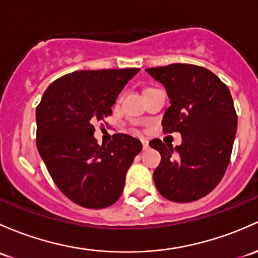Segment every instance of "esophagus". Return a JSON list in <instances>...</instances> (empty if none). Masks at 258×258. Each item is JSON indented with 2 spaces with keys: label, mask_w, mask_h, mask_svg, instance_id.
<instances>
[{
  "label": "esophagus",
  "mask_w": 258,
  "mask_h": 258,
  "mask_svg": "<svg viewBox=\"0 0 258 258\" xmlns=\"http://www.w3.org/2000/svg\"><path fill=\"white\" fill-rule=\"evenodd\" d=\"M142 141V146H143V150H147L148 147H150V145H148V141L146 140V138H143V140H141Z\"/></svg>",
  "instance_id": "obj_1"
}]
</instances>
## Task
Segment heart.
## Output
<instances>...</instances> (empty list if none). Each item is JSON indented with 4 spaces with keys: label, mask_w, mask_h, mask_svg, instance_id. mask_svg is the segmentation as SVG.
Instances as JSON below:
<instances>
[{
    "label": "heart",
    "mask_w": 258,
    "mask_h": 258,
    "mask_svg": "<svg viewBox=\"0 0 258 258\" xmlns=\"http://www.w3.org/2000/svg\"><path fill=\"white\" fill-rule=\"evenodd\" d=\"M154 89H157V88H148V89H146V91H150V90H154ZM145 91V93H146Z\"/></svg>",
    "instance_id": "b5f03b06"
}]
</instances>
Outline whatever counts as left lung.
Listing matches in <instances>:
<instances>
[{
  "label": "left lung",
  "mask_w": 258,
  "mask_h": 258,
  "mask_svg": "<svg viewBox=\"0 0 258 258\" xmlns=\"http://www.w3.org/2000/svg\"><path fill=\"white\" fill-rule=\"evenodd\" d=\"M170 99L162 121L164 134L179 132L180 146L173 148L156 138L150 146L161 153L153 180L170 202L202 199L220 183L231 157L237 115L229 88L204 67L170 64L148 68Z\"/></svg>",
  "instance_id": "8db88e82"
}]
</instances>
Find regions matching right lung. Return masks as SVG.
I'll use <instances>...</instances> for the list:
<instances>
[{
  "label": "right lung",
  "mask_w": 258,
  "mask_h": 258,
  "mask_svg": "<svg viewBox=\"0 0 258 258\" xmlns=\"http://www.w3.org/2000/svg\"><path fill=\"white\" fill-rule=\"evenodd\" d=\"M140 72L79 70L50 84L36 110L37 147L59 190L75 204L102 209L117 202L127 169L142 143L116 134L107 146L94 138L95 122L112 115L118 94Z\"/></svg>",
  "instance_id": "right-lung-1"
}]
</instances>
